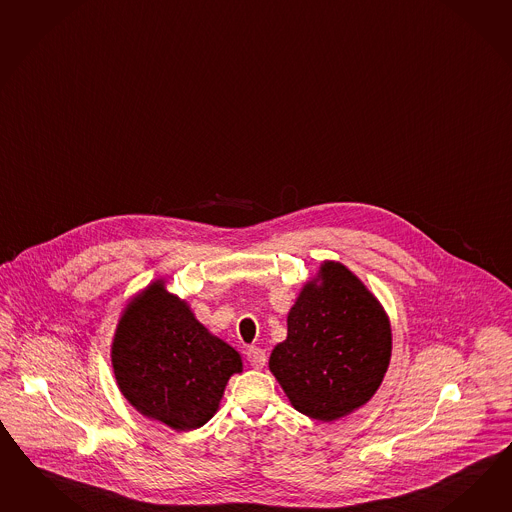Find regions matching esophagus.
Masks as SVG:
<instances>
[{
  "label": "esophagus",
  "mask_w": 512,
  "mask_h": 512,
  "mask_svg": "<svg viewBox=\"0 0 512 512\" xmlns=\"http://www.w3.org/2000/svg\"><path fill=\"white\" fill-rule=\"evenodd\" d=\"M246 358L253 369H263L264 363H266V352L259 346H249L246 350Z\"/></svg>",
  "instance_id": "1"
}]
</instances>
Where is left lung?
<instances>
[{
  "label": "left lung",
  "mask_w": 512,
  "mask_h": 512,
  "mask_svg": "<svg viewBox=\"0 0 512 512\" xmlns=\"http://www.w3.org/2000/svg\"><path fill=\"white\" fill-rule=\"evenodd\" d=\"M270 371L300 414L333 421L369 401L391 358L386 313L343 264L324 263L287 318Z\"/></svg>",
  "instance_id": "1"
}]
</instances>
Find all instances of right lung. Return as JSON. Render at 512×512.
Masks as SVG:
<instances>
[{
	"mask_svg": "<svg viewBox=\"0 0 512 512\" xmlns=\"http://www.w3.org/2000/svg\"><path fill=\"white\" fill-rule=\"evenodd\" d=\"M111 361L128 402L175 430L203 427L231 374L242 371L235 348L210 335L162 281L126 309Z\"/></svg>",
	"mask_w": 512,
	"mask_h": 512,
	"instance_id": "1",
	"label": "right lung"
}]
</instances>
